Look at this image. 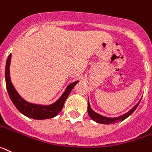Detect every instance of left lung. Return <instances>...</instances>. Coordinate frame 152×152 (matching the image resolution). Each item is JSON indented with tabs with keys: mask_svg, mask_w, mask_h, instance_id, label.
<instances>
[{
	"mask_svg": "<svg viewBox=\"0 0 152 152\" xmlns=\"http://www.w3.org/2000/svg\"><path fill=\"white\" fill-rule=\"evenodd\" d=\"M141 100H140L139 102H138L135 106H134V107L132 108V109L128 111V112H127L126 114H124V115H121V116L119 117H116V118H107V117L102 116V115H99V114L96 113L95 111H94L91 109L90 104H89V102L88 103V115L89 116L91 117V118L93 121H96V122L101 123V124H115V123L122 121H124V119H126L128 117L130 116V115H132L134 111H135L136 108L138 107V104H139V103L141 102Z\"/></svg>",
	"mask_w": 152,
	"mask_h": 152,
	"instance_id": "8db88e82",
	"label": "left lung"
}]
</instances>
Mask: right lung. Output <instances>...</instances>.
I'll return each instance as SVG.
<instances>
[{
  "mask_svg": "<svg viewBox=\"0 0 152 152\" xmlns=\"http://www.w3.org/2000/svg\"><path fill=\"white\" fill-rule=\"evenodd\" d=\"M11 54L7 58L6 62V68H5V79H6V87L10 96L11 102L14 106L18 108L20 113L31 118L36 120H43V119H49L56 116L58 113H60L63 108L65 100L71 93L74 87L77 85L78 81L70 84L67 87L65 91L61 96V98L56 102L49 105H41V104H35L29 103L19 95L14 87L13 86L10 77V64H11Z\"/></svg>",
  "mask_w": 152,
  "mask_h": 152,
  "instance_id": "right-lung-1",
  "label": "right lung"
}]
</instances>
